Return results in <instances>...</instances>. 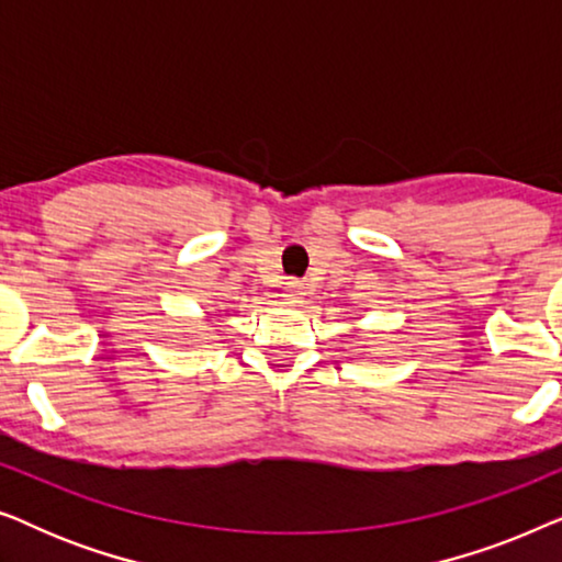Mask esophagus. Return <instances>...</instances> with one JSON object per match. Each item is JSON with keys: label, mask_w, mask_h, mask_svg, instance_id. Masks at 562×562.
I'll list each match as a JSON object with an SVG mask.
<instances>
[{"label": "esophagus", "mask_w": 562, "mask_h": 562, "mask_svg": "<svg viewBox=\"0 0 562 562\" xmlns=\"http://www.w3.org/2000/svg\"><path fill=\"white\" fill-rule=\"evenodd\" d=\"M304 294H306V291H304V283H302V281H299V279L286 281V289H283V296L291 299V302H299V299H302Z\"/></svg>", "instance_id": "esophagus-1"}]
</instances>
